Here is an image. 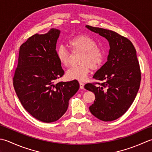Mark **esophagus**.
Segmentation results:
<instances>
[{
	"instance_id": "obj_1",
	"label": "esophagus",
	"mask_w": 152,
	"mask_h": 152,
	"mask_svg": "<svg viewBox=\"0 0 152 152\" xmlns=\"http://www.w3.org/2000/svg\"><path fill=\"white\" fill-rule=\"evenodd\" d=\"M79 85H80V88L81 89L84 88V83L82 82H79Z\"/></svg>"
}]
</instances>
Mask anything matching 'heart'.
Wrapping results in <instances>:
<instances>
[{"mask_svg":"<svg viewBox=\"0 0 152 152\" xmlns=\"http://www.w3.org/2000/svg\"><path fill=\"white\" fill-rule=\"evenodd\" d=\"M73 53L81 52L79 66L71 67L66 72V77L69 80H84L91 69H99L105 59V51L103 48L96 45V42L91 37L80 35L72 39L67 43ZM58 61L65 67L71 64V54L66 48L60 46L56 50Z\"/></svg>","mask_w":152,"mask_h":152,"instance_id":"obj_1","label":"heart"}]
</instances>
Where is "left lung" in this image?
<instances>
[{
	"instance_id": "left-lung-1",
	"label": "left lung",
	"mask_w": 152,
	"mask_h": 152,
	"mask_svg": "<svg viewBox=\"0 0 152 152\" xmlns=\"http://www.w3.org/2000/svg\"><path fill=\"white\" fill-rule=\"evenodd\" d=\"M86 27L110 43L107 61L93 76L102 83H89L85 88L95 94L94 104L89 107L91 113L103 121H111L129 110L140 88L141 71L137 52L130 40L115 31Z\"/></svg>"
}]
</instances>
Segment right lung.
Wrapping results in <instances>:
<instances>
[{"label": "right lung", "instance_id": "obj_1", "mask_svg": "<svg viewBox=\"0 0 152 152\" xmlns=\"http://www.w3.org/2000/svg\"><path fill=\"white\" fill-rule=\"evenodd\" d=\"M59 35L60 31L52 28L44 35L29 37L20 46L13 77L21 105L33 117L45 123L60 119L79 88L77 80L57 82L64 73L56 56Z\"/></svg>", "mask_w": 152, "mask_h": 152}]
</instances>
